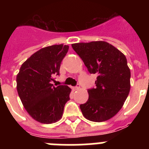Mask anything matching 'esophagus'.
<instances>
[{
    "instance_id": "esophagus-1",
    "label": "esophagus",
    "mask_w": 149,
    "mask_h": 149,
    "mask_svg": "<svg viewBox=\"0 0 149 149\" xmlns=\"http://www.w3.org/2000/svg\"><path fill=\"white\" fill-rule=\"evenodd\" d=\"M73 89H75V90H77V89H80V85H79V84H77L74 87H73Z\"/></svg>"
}]
</instances>
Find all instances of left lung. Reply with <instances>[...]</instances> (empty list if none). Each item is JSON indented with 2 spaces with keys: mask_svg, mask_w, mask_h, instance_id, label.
Segmentation results:
<instances>
[{
  "mask_svg": "<svg viewBox=\"0 0 149 149\" xmlns=\"http://www.w3.org/2000/svg\"><path fill=\"white\" fill-rule=\"evenodd\" d=\"M72 48L90 74H97L95 88L88 89L89 98L80 105L88 120H108L121 110L131 89V71L120 51L106 42L74 43Z\"/></svg>",
  "mask_w": 149,
  "mask_h": 149,
  "instance_id": "8db88e82",
  "label": "left lung"
}]
</instances>
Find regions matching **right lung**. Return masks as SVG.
Listing matches in <instances>:
<instances>
[{
	"instance_id": "add662e5",
	"label": "right lung",
	"mask_w": 149,
	"mask_h": 149,
	"mask_svg": "<svg viewBox=\"0 0 149 149\" xmlns=\"http://www.w3.org/2000/svg\"><path fill=\"white\" fill-rule=\"evenodd\" d=\"M68 45H54L36 51L22 65L17 74V91L24 108L33 119L51 124L62 118L71 89L55 86L53 76L60 74L62 60Z\"/></svg>"
}]
</instances>
